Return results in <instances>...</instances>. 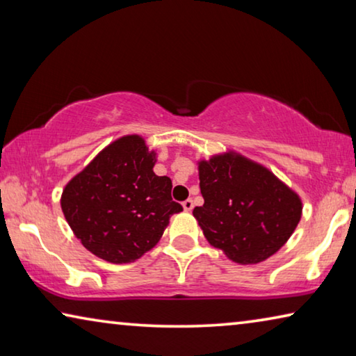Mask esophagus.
<instances>
[{
  "instance_id": "esophagus-1",
  "label": "esophagus",
  "mask_w": 356,
  "mask_h": 356,
  "mask_svg": "<svg viewBox=\"0 0 356 356\" xmlns=\"http://www.w3.org/2000/svg\"><path fill=\"white\" fill-rule=\"evenodd\" d=\"M182 206H184V209L186 210V212H191V210H193V206H195V204H193V201H191V200H186V201H184V202H182Z\"/></svg>"
}]
</instances>
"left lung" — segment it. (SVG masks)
Listing matches in <instances>:
<instances>
[{"instance_id":"8db88e82","label":"left lung","mask_w":356,"mask_h":356,"mask_svg":"<svg viewBox=\"0 0 356 356\" xmlns=\"http://www.w3.org/2000/svg\"><path fill=\"white\" fill-rule=\"evenodd\" d=\"M204 197L193 216L207 242L232 262H264L297 229L303 202L298 193L264 165L236 150L197 161Z\"/></svg>"}]
</instances>
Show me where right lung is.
<instances>
[{"instance_id": "1", "label": "right lung", "mask_w": 356, "mask_h": 356, "mask_svg": "<svg viewBox=\"0 0 356 356\" xmlns=\"http://www.w3.org/2000/svg\"><path fill=\"white\" fill-rule=\"evenodd\" d=\"M156 152L140 135L108 144L69 180L61 209L75 237L88 251L111 264H129L152 250L182 212L172 201V182L156 176Z\"/></svg>"}]
</instances>
